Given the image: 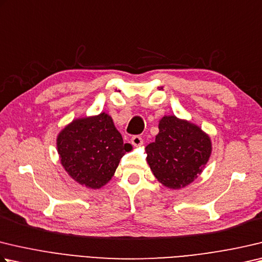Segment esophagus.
<instances>
[{
	"mask_svg": "<svg viewBox=\"0 0 262 262\" xmlns=\"http://www.w3.org/2000/svg\"><path fill=\"white\" fill-rule=\"evenodd\" d=\"M132 144L135 145V146H140L142 143H143V140H142V137L140 135H134L132 137Z\"/></svg>",
	"mask_w": 262,
	"mask_h": 262,
	"instance_id": "obj_1",
	"label": "esophagus"
}]
</instances>
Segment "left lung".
Here are the masks:
<instances>
[{
    "mask_svg": "<svg viewBox=\"0 0 262 262\" xmlns=\"http://www.w3.org/2000/svg\"><path fill=\"white\" fill-rule=\"evenodd\" d=\"M157 180L170 189L183 188L201 174L211 156V140L201 128L177 117H164L156 141L145 147Z\"/></svg>",
    "mask_w": 262,
    "mask_h": 262,
    "instance_id": "left-lung-1",
    "label": "left lung"
}]
</instances>
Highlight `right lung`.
I'll use <instances>...</instances> for the list:
<instances>
[{
  "label": "right lung",
  "instance_id": "obj_1",
  "mask_svg": "<svg viewBox=\"0 0 262 262\" xmlns=\"http://www.w3.org/2000/svg\"><path fill=\"white\" fill-rule=\"evenodd\" d=\"M57 149L61 165L78 183L98 189L115 174L119 161L132 150L106 113L77 119L60 132Z\"/></svg>",
  "mask_w": 262,
  "mask_h": 262
}]
</instances>
